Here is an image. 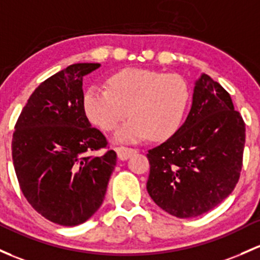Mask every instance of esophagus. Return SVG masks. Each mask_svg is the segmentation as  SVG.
Returning a JSON list of instances; mask_svg holds the SVG:
<instances>
[{"label": "esophagus", "mask_w": 260, "mask_h": 260, "mask_svg": "<svg viewBox=\"0 0 260 260\" xmlns=\"http://www.w3.org/2000/svg\"><path fill=\"white\" fill-rule=\"evenodd\" d=\"M116 151H117V154H118V158H119V159H122V160L128 159L131 155L135 154V153H137V149L128 148V147H123V146L117 147Z\"/></svg>", "instance_id": "esophagus-1"}]
</instances>
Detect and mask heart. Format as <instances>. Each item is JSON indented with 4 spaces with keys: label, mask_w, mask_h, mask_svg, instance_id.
I'll return each mask as SVG.
<instances>
[{
    "label": "heart",
    "mask_w": 260,
    "mask_h": 260,
    "mask_svg": "<svg viewBox=\"0 0 260 260\" xmlns=\"http://www.w3.org/2000/svg\"><path fill=\"white\" fill-rule=\"evenodd\" d=\"M108 84L109 89H87L83 97L87 117L101 129L112 132L129 114L132 119L117 132L118 141H163L177 132L189 101L182 77L128 68L112 76Z\"/></svg>",
    "instance_id": "obj_1"
}]
</instances>
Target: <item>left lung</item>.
<instances>
[{"label":"left lung","instance_id":"1","mask_svg":"<svg viewBox=\"0 0 260 260\" xmlns=\"http://www.w3.org/2000/svg\"><path fill=\"white\" fill-rule=\"evenodd\" d=\"M245 123L228 92L202 75L182 127L149 149L147 190L158 207L178 218H193L222 203L238 183Z\"/></svg>","mask_w":260,"mask_h":260}]
</instances>
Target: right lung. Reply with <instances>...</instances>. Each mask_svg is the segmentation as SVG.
I'll return each instance as SVG.
<instances>
[{"label": "right lung", "mask_w": 260, "mask_h": 260, "mask_svg": "<svg viewBox=\"0 0 260 260\" xmlns=\"http://www.w3.org/2000/svg\"><path fill=\"white\" fill-rule=\"evenodd\" d=\"M100 67L71 64L43 81L15 125L12 159L22 193L59 225H78L97 212L117 163V153L83 108L82 81ZM101 149L108 151L93 154Z\"/></svg>", "instance_id": "1"}]
</instances>
